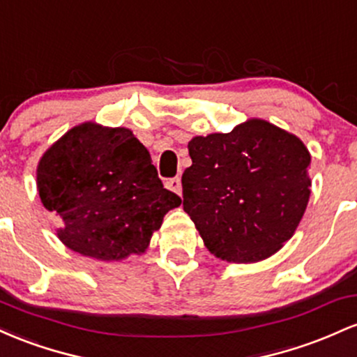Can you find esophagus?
Listing matches in <instances>:
<instances>
[{
	"mask_svg": "<svg viewBox=\"0 0 357 357\" xmlns=\"http://www.w3.org/2000/svg\"><path fill=\"white\" fill-rule=\"evenodd\" d=\"M165 185H167V189H170L172 192H175V194L182 195V180H180L178 177L167 180Z\"/></svg>",
	"mask_w": 357,
	"mask_h": 357,
	"instance_id": "34e87169",
	"label": "esophagus"
}]
</instances>
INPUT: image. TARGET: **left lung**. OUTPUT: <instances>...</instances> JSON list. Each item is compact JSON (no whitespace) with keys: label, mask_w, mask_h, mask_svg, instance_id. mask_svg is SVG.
Returning <instances> with one entry per match:
<instances>
[{"label":"left lung","mask_w":357,"mask_h":357,"mask_svg":"<svg viewBox=\"0 0 357 357\" xmlns=\"http://www.w3.org/2000/svg\"><path fill=\"white\" fill-rule=\"evenodd\" d=\"M182 175L183 211L207 250L258 263L297 231L310 197V153L302 139L259 118L231 133L194 136Z\"/></svg>","instance_id":"1"}]
</instances>
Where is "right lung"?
Segmentation results:
<instances>
[{
	"label": "right lung",
	"instance_id": "add662e5",
	"mask_svg": "<svg viewBox=\"0 0 357 357\" xmlns=\"http://www.w3.org/2000/svg\"><path fill=\"white\" fill-rule=\"evenodd\" d=\"M37 189L43 207L62 219L60 241L99 261L145 253L167 212L182 204L163 189L133 131L94 121L74 126L42 155Z\"/></svg>",
	"mask_w": 357,
	"mask_h": 357
}]
</instances>
